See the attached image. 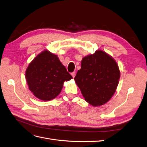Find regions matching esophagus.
<instances>
[{
	"mask_svg": "<svg viewBox=\"0 0 147 147\" xmlns=\"http://www.w3.org/2000/svg\"><path fill=\"white\" fill-rule=\"evenodd\" d=\"M75 75H76V74H75V72H73L71 73V75H72L73 78H74L75 77Z\"/></svg>",
	"mask_w": 147,
	"mask_h": 147,
	"instance_id": "34e87169",
	"label": "esophagus"
}]
</instances>
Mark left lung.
Wrapping results in <instances>:
<instances>
[{"label":"left lung","instance_id":"1","mask_svg":"<svg viewBox=\"0 0 147 147\" xmlns=\"http://www.w3.org/2000/svg\"><path fill=\"white\" fill-rule=\"evenodd\" d=\"M120 72L113 57L102 50L84 57L75 82L85 100L93 106L102 105L113 96Z\"/></svg>","mask_w":147,"mask_h":147}]
</instances>
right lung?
Segmentation results:
<instances>
[{"mask_svg": "<svg viewBox=\"0 0 147 147\" xmlns=\"http://www.w3.org/2000/svg\"><path fill=\"white\" fill-rule=\"evenodd\" d=\"M30 91L42 100H50L59 94L63 83L72 77L58 57L47 50L37 55L26 71Z\"/></svg>", "mask_w": 147, "mask_h": 147, "instance_id": "1", "label": "right lung"}]
</instances>
